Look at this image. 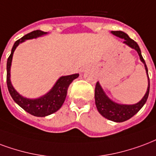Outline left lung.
<instances>
[{
	"label": "left lung",
	"instance_id": "obj_1",
	"mask_svg": "<svg viewBox=\"0 0 156 156\" xmlns=\"http://www.w3.org/2000/svg\"><path fill=\"white\" fill-rule=\"evenodd\" d=\"M112 34H113L114 35L119 37V38L124 39V41H123L124 44H127L129 47H131V49L136 50L140 56V59L145 65L146 74L148 77V87H147L146 94L139 102L133 105L118 104L115 101H112L106 95V93H104L103 89L101 88V85L99 84L98 82L96 83L95 103L99 113L101 114L102 116H104L105 118L110 120V121L115 122H122L131 118L145 105V103L147 101V98H148L149 92H150V78H149L148 69L146 67V62L144 60L142 55H141L140 49L139 45L137 44V43L134 41L133 40H131V38L128 36L126 33H124L123 31H112Z\"/></svg>",
	"mask_w": 156,
	"mask_h": 156
}]
</instances>
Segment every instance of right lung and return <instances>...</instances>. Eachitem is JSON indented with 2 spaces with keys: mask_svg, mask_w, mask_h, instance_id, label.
<instances>
[{
  "mask_svg": "<svg viewBox=\"0 0 156 156\" xmlns=\"http://www.w3.org/2000/svg\"><path fill=\"white\" fill-rule=\"evenodd\" d=\"M46 34L47 33L44 32V31L34 30L29 34H25V36L20 38V40H16L12 47L11 53L8 58L7 64H6V71H7L6 83H7L8 90H9V93H10L11 98L20 107H22L25 112H27L28 113L31 114L33 116H40V117L53 114L62 107V105L66 98L67 92H68L69 85L79 76L78 73L68 75V76H62L58 79L55 86L52 87V89L49 93H46L45 95L42 96L39 98H24L21 95H20L16 91V89L14 88L12 84L10 83V66H11V61H12L14 51L16 50V47L20 43L24 42L26 40H30V39L42 36Z\"/></svg>",
  "mask_w": 156,
  "mask_h": 156,
  "instance_id": "add662e5",
  "label": "right lung"
}]
</instances>
